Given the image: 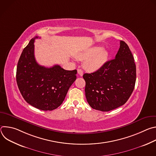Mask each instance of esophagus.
<instances>
[{"label":"esophagus","instance_id":"34e87169","mask_svg":"<svg viewBox=\"0 0 156 156\" xmlns=\"http://www.w3.org/2000/svg\"><path fill=\"white\" fill-rule=\"evenodd\" d=\"M77 72H78V73L80 75V76H83V71L81 70V69H78V70H77Z\"/></svg>","mask_w":156,"mask_h":156}]
</instances>
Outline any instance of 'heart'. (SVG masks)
Here are the masks:
<instances>
[{"instance_id":"obj_1","label":"heart","mask_w":156,"mask_h":156,"mask_svg":"<svg viewBox=\"0 0 156 156\" xmlns=\"http://www.w3.org/2000/svg\"><path fill=\"white\" fill-rule=\"evenodd\" d=\"M108 52L105 48L94 47L76 55L77 59L84 60V69L88 72H95L100 69L107 62Z\"/></svg>"}]
</instances>
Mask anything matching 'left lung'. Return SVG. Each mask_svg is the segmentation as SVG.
Returning a JSON list of instances; mask_svg holds the SVG:
<instances>
[{"instance_id": "left-lung-1", "label": "left lung", "mask_w": 156, "mask_h": 156, "mask_svg": "<svg viewBox=\"0 0 156 156\" xmlns=\"http://www.w3.org/2000/svg\"><path fill=\"white\" fill-rule=\"evenodd\" d=\"M115 58L91 73H84L85 95L93 108L108 112L125 104L136 82V65L127 44L123 41Z\"/></svg>"}]
</instances>
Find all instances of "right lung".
Masks as SVG:
<instances>
[{
    "instance_id": "obj_1",
    "label": "right lung",
    "mask_w": 156,
    "mask_h": 156,
    "mask_svg": "<svg viewBox=\"0 0 156 156\" xmlns=\"http://www.w3.org/2000/svg\"><path fill=\"white\" fill-rule=\"evenodd\" d=\"M31 39L19 58L16 79L19 90L31 105L52 110L64 101L70 87L76 79V70H65L58 65L48 68L39 65L34 57L35 39Z\"/></svg>"
}]
</instances>
